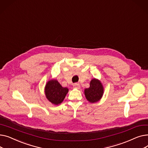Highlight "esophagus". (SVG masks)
Returning <instances> with one entry per match:
<instances>
[{
    "mask_svg": "<svg viewBox=\"0 0 148 148\" xmlns=\"http://www.w3.org/2000/svg\"><path fill=\"white\" fill-rule=\"evenodd\" d=\"M73 87L75 89H80V85L79 84V83H75L74 85H73Z\"/></svg>",
    "mask_w": 148,
    "mask_h": 148,
    "instance_id": "1",
    "label": "esophagus"
}]
</instances>
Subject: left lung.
I'll list each match as a JSON object with an SVG mask.
<instances>
[{
    "label": "left lung",
    "mask_w": 148,
    "mask_h": 148,
    "mask_svg": "<svg viewBox=\"0 0 148 148\" xmlns=\"http://www.w3.org/2000/svg\"><path fill=\"white\" fill-rule=\"evenodd\" d=\"M86 99L90 103L98 102L104 94V87L102 83L97 79H93L90 82V86L84 90Z\"/></svg>",
    "instance_id": "1"
}]
</instances>
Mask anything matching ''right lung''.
<instances>
[{"label":"right lung","mask_w":148,"mask_h":148,"mask_svg":"<svg viewBox=\"0 0 148 148\" xmlns=\"http://www.w3.org/2000/svg\"><path fill=\"white\" fill-rule=\"evenodd\" d=\"M45 95L49 101L54 105H59L65 98L68 89L64 88L57 80H50L47 82L44 88Z\"/></svg>","instance_id":"1"}]
</instances>
